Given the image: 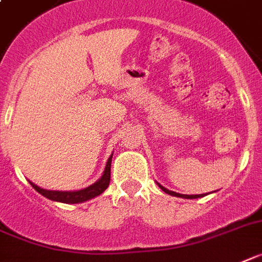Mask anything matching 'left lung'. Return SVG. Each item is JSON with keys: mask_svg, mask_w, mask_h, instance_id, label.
<instances>
[{"mask_svg": "<svg viewBox=\"0 0 262 262\" xmlns=\"http://www.w3.org/2000/svg\"><path fill=\"white\" fill-rule=\"evenodd\" d=\"M157 185L161 187L163 191H165L166 194H170V195L172 196H179V198H189V200H194V198H201V196H204L205 194H195V195H187V194H179V193H175V191H171V190L166 189V187H163L162 185H159V183L157 182Z\"/></svg>", "mask_w": 262, "mask_h": 262, "instance_id": "obj_1", "label": "left lung"}]
</instances>
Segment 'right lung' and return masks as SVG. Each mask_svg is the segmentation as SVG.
<instances>
[{
    "label": "right lung",
    "mask_w": 262,
    "mask_h": 262,
    "mask_svg": "<svg viewBox=\"0 0 262 262\" xmlns=\"http://www.w3.org/2000/svg\"><path fill=\"white\" fill-rule=\"evenodd\" d=\"M111 161L112 155L108 158L107 165H105L104 172L100 178L97 179L94 185L88 186L85 189L76 190V191H58V190H47L41 189L37 185L29 182L36 191L44 195L48 200L56 201V202H62V204H80V202H85L88 200H92L95 196L100 195L103 191L110 185V179H111Z\"/></svg>",
    "instance_id": "add662e5"
}]
</instances>
